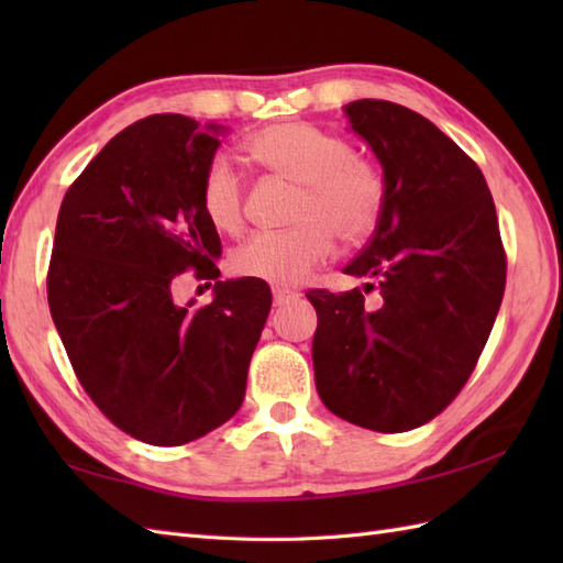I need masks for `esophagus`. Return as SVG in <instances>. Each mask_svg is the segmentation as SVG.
I'll return each instance as SVG.
<instances>
[{
	"mask_svg": "<svg viewBox=\"0 0 563 563\" xmlns=\"http://www.w3.org/2000/svg\"><path fill=\"white\" fill-rule=\"evenodd\" d=\"M292 300H297V292L285 290V288H273V305L275 307H283V305H288Z\"/></svg>",
	"mask_w": 563,
	"mask_h": 563,
	"instance_id": "obj_1",
	"label": "esophagus"
}]
</instances>
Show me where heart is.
Here are the masks:
<instances>
[{
  "mask_svg": "<svg viewBox=\"0 0 563 563\" xmlns=\"http://www.w3.org/2000/svg\"><path fill=\"white\" fill-rule=\"evenodd\" d=\"M246 150L261 166L300 184L290 230L258 232L232 254V271L271 285H297L336 246L363 242L377 227L385 188L365 162L353 159L343 137L312 123L288 121L258 130ZM200 208L222 234L244 227V184L234 164L214 157L200 181Z\"/></svg>",
  "mask_w": 563,
  "mask_h": 563,
  "instance_id": "b5f03b06",
  "label": "heart"
}]
</instances>
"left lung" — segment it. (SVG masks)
Listing matches in <instances>:
<instances>
[{"instance_id": "1", "label": "left lung", "mask_w": 563, "mask_h": 563, "mask_svg": "<svg viewBox=\"0 0 563 563\" xmlns=\"http://www.w3.org/2000/svg\"><path fill=\"white\" fill-rule=\"evenodd\" d=\"M385 172L369 244L345 266L365 290H309L314 379L331 413L377 433L428 423L474 373L506 290V251L486 178L406 106H345ZM378 290V302L364 295Z\"/></svg>"}]
</instances>
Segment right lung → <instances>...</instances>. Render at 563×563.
Returning <instances> with one entry per match:
<instances>
[{
  "label": "right lung",
  "mask_w": 563,
  "mask_h": 563,
  "mask_svg": "<svg viewBox=\"0 0 563 563\" xmlns=\"http://www.w3.org/2000/svg\"><path fill=\"white\" fill-rule=\"evenodd\" d=\"M222 125L178 113L121 130L59 206L47 305L84 391L123 433L184 445L239 411L271 312L256 278L218 280L220 234L200 181ZM188 267L214 279L213 302H173Z\"/></svg>",
  "instance_id": "obj_1"
}]
</instances>
